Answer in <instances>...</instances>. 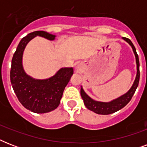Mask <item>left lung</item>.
I'll return each instance as SVG.
<instances>
[{"instance_id":"1","label":"left lung","mask_w":147,"mask_h":147,"mask_svg":"<svg viewBox=\"0 0 147 147\" xmlns=\"http://www.w3.org/2000/svg\"><path fill=\"white\" fill-rule=\"evenodd\" d=\"M123 39L125 41L129 43L132 47L133 51L134 53L135 57H136V62H137V76L135 78V81L134 84H133L132 87L130 88V89L128 91L126 94H124L122 96L119 97L117 99L110 101V102H100V101H96V100H93L92 98H90L88 95L84 90L82 88H81V96L82 98L84 100V104H85V107H87L88 109L98 114H104V115H107V114H113L114 112L117 111L123 107H125L126 105H127L128 103L130 102L131 100L133 95L134 94L136 89H137L138 84H139L140 81V62H139V57L137 55V51L135 49L134 46L132 43V42L129 40L128 38L123 37Z\"/></svg>"}]
</instances>
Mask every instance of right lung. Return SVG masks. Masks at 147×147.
Returning <instances> with one entry per match:
<instances>
[{
  "label": "right lung",
  "instance_id": "right-lung-1",
  "mask_svg": "<svg viewBox=\"0 0 147 147\" xmlns=\"http://www.w3.org/2000/svg\"><path fill=\"white\" fill-rule=\"evenodd\" d=\"M36 36L49 40L55 37L45 31H35L23 38L13 56L10 82L18 100L25 108L34 113L44 114L59 105L65 88L73 75V69L62 68L55 76L42 80L26 75L22 65L23 53L26 44Z\"/></svg>",
  "mask_w": 147,
  "mask_h": 147
}]
</instances>
